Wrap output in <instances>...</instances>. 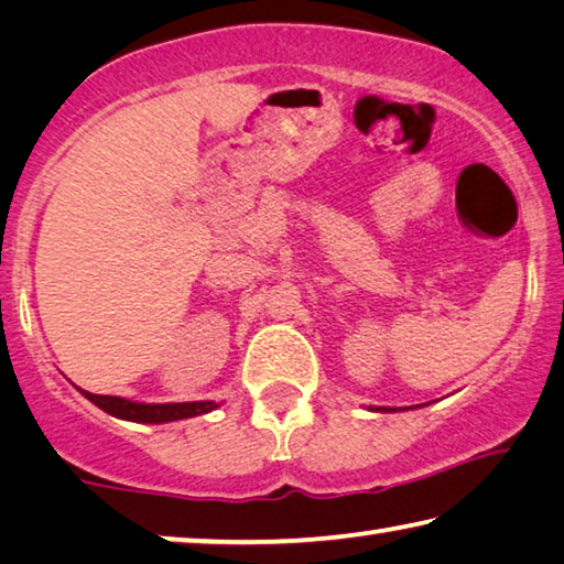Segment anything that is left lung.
Instances as JSON below:
<instances>
[{
	"label": "left lung",
	"instance_id": "8db88e82",
	"mask_svg": "<svg viewBox=\"0 0 564 564\" xmlns=\"http://www.w3.org/2000/svg\"><path fill=\"white\" fill-rule=\"evenodd\" d=\"M373 410H383V413H388V410H390V408H373Z\"/></svg>",
	"mask_w": 564,
	"mask_h": 564
}]
</instances>
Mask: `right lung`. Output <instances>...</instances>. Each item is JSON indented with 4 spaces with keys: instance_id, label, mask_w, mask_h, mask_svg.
I'll use <instances>...</instances> for the list:
<instances>
[{
    "instance_id": "right-lung-1",
    "label": "right lung",
    "mask_w": 564,
    "mask_h": 564,
    "mask_svg": "<svg viewBox=\"0 0 564 564\" xmlns=\"http://www.w3.org/2000/svg\"><path fill=\"white\" fill-rule=\"evenodd\" d=\"M84 398H89L94 405L101 408L104 413L121 420H133V423H169V420H184L194 415H204L208 410L218 408L214 400H196V403H133L117 395H94L82 390Z\"/></svg>"
}]
</instances>
